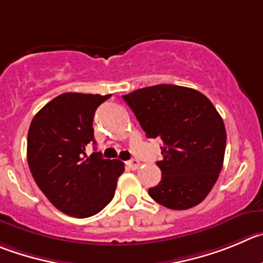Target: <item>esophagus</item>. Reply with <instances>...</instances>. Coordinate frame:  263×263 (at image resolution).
<instances>
[{"label":"esophagus","instance_id":"1","mask_svg":"<svg viewBox=\"0 0 263 263\" xmlns=\"http://www.w3.org/2000/svg\"><path fill=\"white\" fill-rule=\"evenodd\" d=\"M127 165H128L132 170H136V168L140 166V162H139V159L132 158V159H129V161H127Z\"/></svg>","mask_w":263,"mask_h":263}]
</instances>
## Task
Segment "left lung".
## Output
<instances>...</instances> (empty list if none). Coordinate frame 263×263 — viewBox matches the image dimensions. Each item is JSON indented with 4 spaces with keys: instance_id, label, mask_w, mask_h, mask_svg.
<instances>
[{
    "instance_id": "obj_1",
    "label": "left lung",
    "mask_w": 263,
    "mask_h": 263,
    "mask_svg": "<svg viewBox=\"0 0 263 263\" xmlns=\"http://www.w3.org/2000/svg\"><path fill=\"white\" fill-rule=\"evenodd\" d=\"M123 100L146 137L162 141L157 162L162 178L149 196L173 210L202 202L218 180L226 151L224 123L209 98L192 88L159 84Z\"/></svg>"
}]
</instances>
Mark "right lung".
Segmentation results:
<instances>
[{
    "label": "right lung",
    "mask_w": 263,
    "mask_h": 263,
    "mask_svg": "<svg viewBox=\"0 0 263 263\" xmlns=\"http://www.w3.org/2000/svg\"><path fill=\"white\" fill-rule=\"evenodd\" d=\"M109 97L63 93L48 102L29 126L27 159L32 176L46 198L71 217L101 212L124 171L119 159H104L100 152L85 154L88 144H96V109Z\"/></svg>",
    "instance_id": "obj_1"
}]
</instances>
